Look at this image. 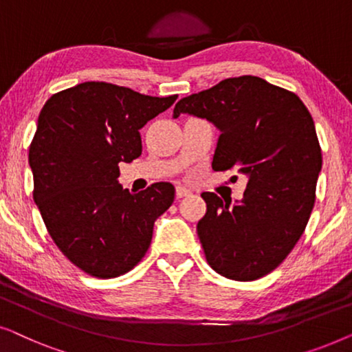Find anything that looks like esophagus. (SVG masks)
Returning <instances> with one entry per match:
<instances>
[{"instance_id":"34e87169","label":"esophagus","mask_w":352,"mask_h":352,"mask_svg":"<svg viewBox=\"0 0 352 352\" xmlns=\"http://www.w3.org/2000/svg\"><path fill=\"white\" fill-rule=\"evenodd\" d=\"M187 195H190V190L187 189V187H184V186H177L176 187V197H177V199H182V197H187Z\"/></svg>"}]
</instances>
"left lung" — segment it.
<instances>
[{"instance_id":"1","label":"left lung","mask_w":352,"mask_h":352,"mask_svg":"<svg viewBox=\"0 0 352 352\" xmlns=\"http://www.w3.org/2000/svg\"><path fill=\"white\" fill-rule=\"evenodd\" d=\"M181 113L219 129L214 171L248 179L242 200L201 194L197 234L206 261L232 280H256L287 258L309 221L322 170L314 120L296 94L252 75L182 98L173 118Z\"/></svg>"}]
</instances>
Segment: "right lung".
I'll list each match as a JSON object with an SVG mask.
<instances>
[{"instance_id": "add662e5", "label": "right lung", "mask_w": 352, "mask_h": 352, "mask_svg": "<svg viewBox=\"0 0 352 352\" xmlns=\"http://www.w3.org/2000/svg\"><path fill=\"white\" fill-rule=\"evenodd\" d=\"M176 99L86 81L43 105L28 152L33 200L57 248L89 276L112 278L136 266L175 200L170 182L123 189L118 163L141 155L139 129Z\"/></svg>"}]
</instances>
